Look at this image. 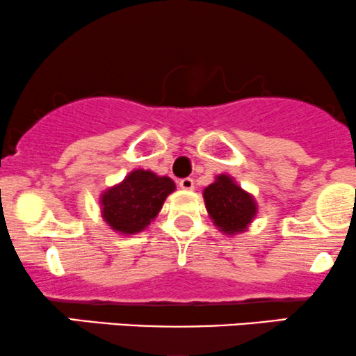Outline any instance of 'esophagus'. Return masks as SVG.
Masks as SVG:
<instances>
[{"instance_id":"34e87169","label":"esophagus","mask_w":356,"mask_h":356,"mask_svg":"<svg viewBox=\"0 0 356 356\" xmlns=\"http://www.w3.org/2000/svg\"><path fill=\"white\" fill-rule=\"evenodd\" d=\"M179 188L184 189V191H193L194 189V181L191 177L181 179V181H179Z\"/></svg>"}]
</instances>
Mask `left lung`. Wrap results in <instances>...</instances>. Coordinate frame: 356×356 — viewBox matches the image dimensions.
Segmentation results:
<instances>
[{"instance_id":"left-lung-1","label":"left lung","mask_w":356,"mask_h":356,"mask_svg":"<svg viewBox=\"0 0 356 356\" xmlns=\"http://www.w3.org/2000/svg\"><path fill=\"white\" fill-rule=\"evenodd\" d=\"M207 211L213 225L225 235L244 234L257 216V201L242 189L232 175L220 174L203 191Z\"/></svg>"}]
</instances>
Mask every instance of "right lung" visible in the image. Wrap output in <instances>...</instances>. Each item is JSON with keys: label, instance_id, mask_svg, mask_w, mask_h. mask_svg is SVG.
<instances>
[{"label": "right lung", "instance_id": "add662e5", "mask_svg": "<svg viewBox=\"0 0 356 356\" xmlns=\"http://www.w3.org/2000/svg\"><path fill=\"white\" fill-rule=\"evenodd\" d=\"M174 191L175 182L167 175L134 168L121 182L100 193V215L115 234H140L159 216Z\"/></svg>", "mask_w": 356, "mask_h": 356}]
</instances>
